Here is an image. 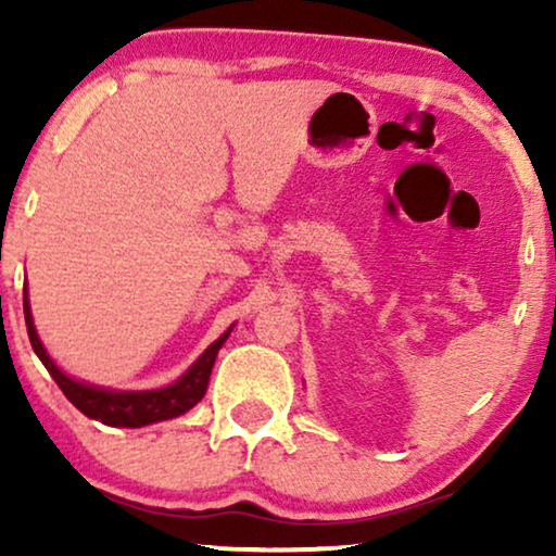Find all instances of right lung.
<instances>
[{
    "label": "right lung",
    "instance_id": "add662e5",
    "mask_svg": "<svg viewBox=\"0 0 556 556\" xmlns=\"http://www.w3.org/2000/svg\"><path fill=\"white\" fill-rule=\"evenodd\" d=\"M22 303H25V324H27L29 344H33L35 354L40 356L45 369L50 371L65 397L71 400L83 415H88L90 420L111 425V428H143V425L172 420V417H179L185 415L187 409H192L197 402L204 397V392H207V382H210L212 367H215L217 352L223 349V344L232 331L230 326L223 337L212 341V344L197 356L192 367H189L179 379H174L172 384L159 387V390H109V387H98V384L80 382V379H73L71 375H65V371L58 367L55 359L48 354V349H45L40 337H37L33 311H29L27 283L22 288Z\"/></svg>",
    "mask_w": 556,
    "mask_h": 556
}]
</instances>
